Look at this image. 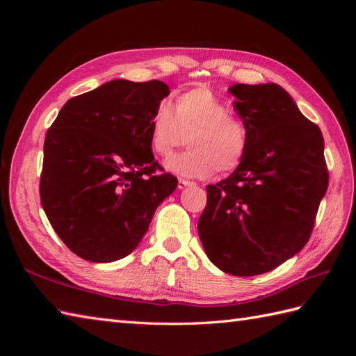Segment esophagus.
Instances as JSON below:
<instances>
[{
    "label": "esophagus",
    "instance_id": "34e87169",
    "mask_svg": "<svg viewBox=\"0 0 356 356\" xmlns=\"http://www.w3.org/2000/svg\"><path fill=\"white\" fill-rule=\"evenodd\" d=\"M193 186L191 181H187V179H178V188H186V187H190Z\"/></svg>",
    "mask_w": 356,
    "mask_h": 356
}]
</instances>
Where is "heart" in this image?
<instances>
[{
    "label": "heart",
    "mask_w": 356,
    "mask_h": 356,
    "mask_svg": "<svg viewBox=\"0 0 356 356\" xmlns=\"http://www.w3.org/2000/svg\"><path fill=\"white\" fill-rule=\"evenodd\" d=\"M230 113L229 105L207 86L179 93L175 108L160 102L148 124L153 152L166 157L188 135L187 153L165 161V169L187 178H207L238 168L248 149V127Z\"/></svg>",
    "instance_id": "1"
}]
</instances>
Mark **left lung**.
<instances>
[{
    "label": "left lung",
    "mask_w": 356,
    "mask_h": 356,
    "mask_svg": "<svg viewBox=\"0 0 356 356\" xmlns=\"http://www.w3.org/2000/svg\"><path fill=\"white\" fill-rule=\"evenodd\" d=\"M248 149L233 174L208 186L197 230L224 273L270 272L303 250L328 188L321 129L276 83L233 84Z\"/></svg>",
    "instance_id": "left-lung-1"
}]
</instances>
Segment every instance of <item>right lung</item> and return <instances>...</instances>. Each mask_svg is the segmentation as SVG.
<instances>
[{
	"mask_svg": "<svg viewBox=\"0 0 356 356\" xmlns=\"http://www.w3.org/2000/svg\"><path fill=\"white\" fill-rule=\"evenodd\" d=\"M169 95L159 80H113L62 106L46 134L40 197L53 230L92 263L131 254L178 179L160 165L148 124Z\"/></svg>",
	"mask_w": 356,
	"mask_h": 356,
	"instance_id": "add662e5",
	"label": "right lung"
}]
</instances>
